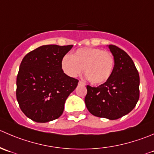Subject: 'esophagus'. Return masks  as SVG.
I'll use <instances>...</instances> for the list:
<instances>
[{
  "mask_svg": "<svg viewBox=\"0 0 154 154\" xmlns=\"http://www.w3.org/2000/svg\"><path fill=\"white\" fill-rule=\"evenodd\" d=\"M79 84H81V85H83V86H85V85H86V83H85L84 82L82 81V80H80V81H79Z\"/></svg>",
  "mask_w": 154,
  "mask_h": 154,
  "instance_id": "esophagus-1",
  "label": "esophagus"
}]
</instances>
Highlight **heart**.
Instances as JSON below:
<instances>
[{"label":"heart","mask_w":154,"mask_h":154,"mask_svg":"<svg viewBox=\"0 0 154 154\" xmlns=\"http://www.w3.org/2000/svg\"><path fill=\"white\" fill-rule=\"evenodd\" d=\"M114 66V59L110 52L97 48H82L62 60V68L69 77H75L83 72L93 84H101L110 78Z\"/></svg>","instance_id":"b5f03b06"}]
</instances>
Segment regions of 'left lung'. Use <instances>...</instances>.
<instances>
[{"mask_svg":"<svg viewBox=\"0 0 154 154\" xmlns=\"http://www.w3.org/2000/svg\"><path fill=\"white\" fill-rule=\"evenodd\" d=\"M114 59L110 78L103 84L87 85L85 103L88 110L98 117L117 120L133 110L139 99L140 77L130 56L115 45L108 46Z\"/></svg>","mask_w":154,"mask_h":154,"instance_id":"8db88e82","label":"left lung"}]
</instances>
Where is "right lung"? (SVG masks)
I'll use <instances>...</instances> for the list:
<instances>
[{
    "instance_id": "obj_1",
    "label": "right lung",
    "mask_w": 154,
    "mask_h": 154,
    "mask_svg": "<svg viewBox=\"0 0 154 154\" xmlns=\"http://www.w3.org/2000/svg\"><path fill=\"white\" fill-rule=\"evenodd\" d=\"M73 45H44L29 52L16 78V99L26 117L47 123L62 114L68 95L79 80L62 69V60Z\"/></svg>"
}]
</instances>
